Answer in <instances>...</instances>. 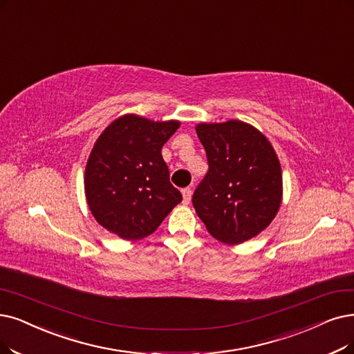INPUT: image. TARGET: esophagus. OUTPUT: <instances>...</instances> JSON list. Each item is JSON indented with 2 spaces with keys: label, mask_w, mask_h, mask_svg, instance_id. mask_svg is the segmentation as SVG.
<instances>
[{
  "label": "esophagus",
  "mask_w": 354,
  "mask_h": 354,
  "mask_svg": "<svg viewBox=\"0 0 354 354\" xmlns=\"http://www.w3.org/2000/svg\"><path fill=\"white\" fill-rule=\"evenodd\" d=\"M181 194H183V203L185 205H189L190 201H192V189H183L181 190Z\"/></svg>",
  "instance_id": "34e87169"
}]
</instances>
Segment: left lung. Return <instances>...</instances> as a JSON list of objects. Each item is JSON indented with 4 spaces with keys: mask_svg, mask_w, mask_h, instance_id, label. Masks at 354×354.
Masks as SVG:
<instances>
[{
    "mask_svg": "<svg viewBox=\"0 0 354 354\" xmlns=\"http://www.w3.org/2000/svg\"><path fill=\"white\" fill-rule=\"evenodd\" d=\"M194 129L209 161L193 194L196 214L218 241H248L272 223L283 199L277 153L261 131L243 120L202 122Z\"/></svg>",
    "mask_w": 354,
    "mask_h": 354,
    "instance_id": "1",
    "label": "left lung"
}]
</instances>
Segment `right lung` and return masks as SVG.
<instances>
[{
    "mask_svg": "<svg viewBox=\"0 0 354 354\" xmlns=\"http://www.w3.org/2000/svg\"><path fill=\"white\" fill-rule=\"evenodd\" d=\"M180 124L126 113L97 138L84 173V192L91 215L104 230L126 241L142 239L181 202L161 155Z\"/></svg>",
    "mask_w": 354,
    "mask_h": 354,
    "instance_id": "obj_1",
    "label": "right lung"
}]
</instances>
